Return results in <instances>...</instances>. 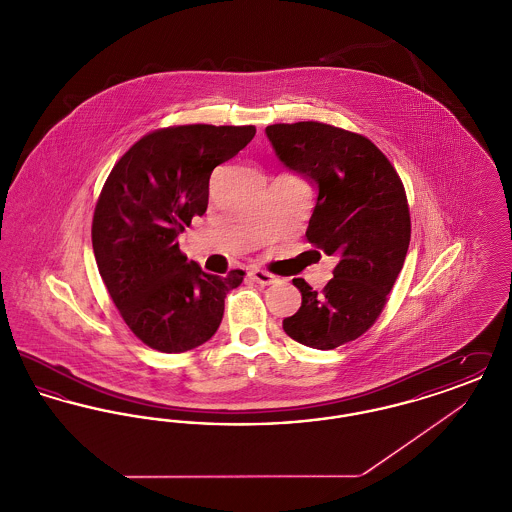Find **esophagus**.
Masks as SVG:
<instances>
[{"label":"esophagus","instance_id":"esophagus-1","mask_svg":"<svg viewBox=\"0 0 512 512\" xmlns=\"http://www.w3.org/2000/svg\"><path fill=\"white\" fill-rule=\"evenodd\" d=\"M249 274H251V278H253L257 284H261V286H270V284L276 282V276L270 274L267 270H263V268H251Z\"/></svg>","mask_w":512,"mask_h":512}]
</instances>
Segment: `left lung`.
<instances>
[{"instance_id": "obj_1", "label": "left lung", "mask_w": 512, "mask_h": 512, "mask_svg": "<svg viewBox=\"0 0 512 512\" xmlns=\"http://www.w3.org/2000/svg\"><path fill=\"white\" fill-rule=\"evenodd\" d=\"M265 132L278 161L317 188L307 240L338 259L322 292L293 278L301 307L282 326L307 347L334 349L376 322L403 268L411 242L405 188L361 134L315 121L270 124Z\"/></svg>"}]
</instances>
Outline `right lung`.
Here are the masks:
<instances>
[{
	"label": "right lung",
	"mask_w": 512,
	"mask_h": 512,
	"mask_svg": "<svg viewBox=\"0 0 512 512\" xmlns=\"http://www.w3.org/2000/svg\"><path fill=\"white\" fill-rule=\"evenodd\" d=\"M253 136L255 126L155 130L122 155L101 190L92 224L99 274L128 328L157 351L211 340L226 293L244 280V270L217 276L188 261L178 236L207 211L213 169Z\"/></svg>",
	"instance_id": "1"
}]
</instances>
